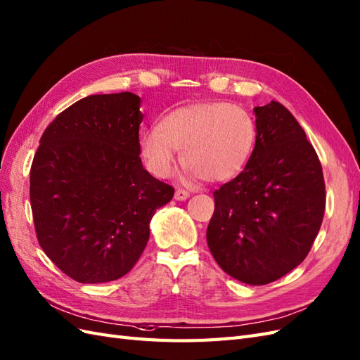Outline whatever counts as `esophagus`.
Wrapping results in <instances>:
<instances>
[{"mask_svg":"<svg viewBox=\"0 0 360 360\" xmlns=\"http://www.w3.org/2000/svg\"><path fill=\"white\" fill-rule=\"evenodd\" d=\"M187 198H190V193L187 190L178 188L176 191H174V199H176V200H186Z\"/></svg>","mask_w":360,"mask_h":360,"instance_id":"34e87169","label":"esophagus"}]
</instances>
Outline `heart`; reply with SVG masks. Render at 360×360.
Returning <instances> with one entry per match:
<instances>
[{
  "instance_id": "obj_1",
  "label": "heart",
  "mask_w": 360,
  "mask_h": 360,
  "mask_svg": "<svg viewBox=\"0 0 360 360\" xmlns=\"http://www.w3.org/2000/svg\"><path fill=\"white\" fill-rule=\"evenodd\" d=\"M256 122L250 112L228 102H202L174 110L157 129L140 139L146 169L157 178L174 170V152L182 166L208 182L237 176L249 162L256 145Z\"/></svg>"
}]
</instances>
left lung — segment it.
Returning <instances> with one entry per match:
<instances>
[{
  "label": "left lung",
  "mask_w": 360,
  "mask_h": 360,
  "mask_svg": "<svg viewBox=\"0 0 360 360\" xmlns=\"http://www.w3.org/2000/svg\"><path fill=\"white\" fill-rule=\"evenodd\" d=\"M256 145L237 178L214 191L208 248L224 273L266 285L294 270L321 228V162L299 122L271 101L255 107Z\"/></svg>",
  "instance_id": "left-lung-1"
}]
</instances>
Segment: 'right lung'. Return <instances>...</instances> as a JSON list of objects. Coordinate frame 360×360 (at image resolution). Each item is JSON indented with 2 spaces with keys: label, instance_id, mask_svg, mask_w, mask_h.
Listing matches in <instances>:
<instances>
[{
  "label": "right lung",
  "instance_id": "right-lung-1",
  "mask_svg": "<svg viewBox=\"0 0 360 360\" xmlns=\"http://www.w3.org/2000/svg\"><path fill=\"white\" fill-rule=\"evenodd\" d=\"M141 101L90 95L49 123L30 170L37 241L81 283L125 276L145 250L149 221L174 188L143 169Z\"/></svg>",
  "mask_w": 360,
  "mask_h": 360
}]
</instances>
